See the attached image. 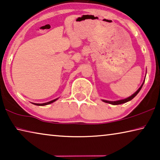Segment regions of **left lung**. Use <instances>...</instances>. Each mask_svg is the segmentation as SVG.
<instances>
[{
  "mask_svg": "<svg viewBox=\"0 0 160 160\" xmlns=\"http://www.w3.org/2000/svg\"><path fill=\"white\" fill-rule=\"evenodd\" d=\"M143 84H144V83H142V85L141 86V87H140L139 88V89L137 90V92H135L134 94H132V95L131 96V97H128V98H127V99H122V100H119V101H116V102H110V101L103 100V102H106V103H109V104H113V105H118V104H124V103H126V102H129V101L132 100V99H133L134 97H136L137 94H138V93L139 92V91L141 90V88H142V86H143Z\"/></svg>",
  "mask_w": 160,
  "mask_h": 160,
  "instance_id": "1",
  "label": "left lung"
}]
</instances>
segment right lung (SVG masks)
<instances>
[{
    "label": "right lung",
    "instance_id": "right-lung-1",
    "mask_svg": "<svg viewBox=\"0 0 160 160\" xmlns=\"http://www.w3.org/2000/svg\"><path fill=\"white\" fill-rule=\"evenodd\" d=\"M57 99H53V100H52V101H51V102H46V103H43V104H33L37 105V106H45V105H48V104H51V103L54 102L55 101H56Z\"/></svg>",
    "mask_w": 160,
    "mask_h": 160
}]
</instances>
